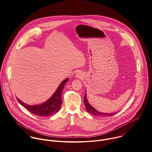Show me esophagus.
Returning a JSON list of instances; mask_svg holds the SVG:
<instances>
[{
	"label": "esophagus",
	"mask_w": 152,
	"mask_h": 152,
	"mask_svg": "<svg viewBox=\"0 0 152 152\" xmlns=\"http://www.w3.org/2000/svg\"><path fill=\"white\" fill-rule=\"evenodd\" d=\"M83 76V75H82V73L77 72V73H76V77H78V78H82Z\"/></svg>",
	"instance_id": "obj_1"
}]
</instances>
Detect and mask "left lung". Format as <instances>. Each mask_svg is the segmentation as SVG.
I'll list each match as a JSON object with an SVG mask.
<instances>
[{"label": "left lung", "mask_w": 152, "mask_h": 152, "mask_svg": "<svg viewBox=\"0 0 152 152\" xmlns=\"http://www.w3.org/2000/svg\"><path fill=\"white\" fill-rule=\"evenodd\" d=\"M84 103L85 105L86 109L87 111L93 115H96V116H107V117H111L112 115H115L117 113H102L99 112L98 110H96L95 108H94L88 102V100L87 99L86 96V92H85V95L84 96Z\"/></svg>", "instance_id": "left-lung-1"}]
</instances>
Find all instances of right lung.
Wrapping results in <instances>:
<instances>
[{
  "label": "right lung",
  "instance_id": "add662e5",
  "mask_svg": "<svg viewBox=\"0 0 152 152\" xmlns=\"http://www.w3.org/2000/svg\"><path fill=\"white\" fill-rule=\"evenodd\" d=\"M69 79L66 78L61 82L53 95L46 101L38 105H29L21 101L17 98L18 101L28 111L39 117H48L57 113L62 104L61 94L65 84Z\"/></svg>",
  "mask_w": 152,
  "mask_h": 152
}]
</instances>
